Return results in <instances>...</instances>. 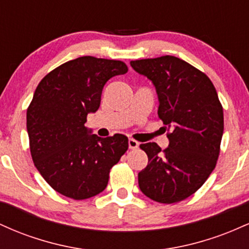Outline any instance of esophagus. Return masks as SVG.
<instances>
[{
    "label": "esophagus",
    "instance_id": "esophagus-1",
    "mask_svg": "<svg viewBox=\"0 0 249 249\" xmlns=\"http://www.w3.org/2000/svg\"><path fill=\"white\" fill-rule=\"evenodd\" d=\"M138 146H139L138 142L134 141V139H128V147H130L131 150H136Z\"/></svg>",
    "mask_w": 249,
    "mask_h": 249
}]
</instances>
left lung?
Instances as JSON below:
<instances>
[{
	"instance_id": "obj_1",
	"label": "left lung",
	"mask_w": 249,
	"mask_h": 249,
	"mask_svg": "<svg viewBox=\"0 0 249 249\" xmlns=\"http://www.w3.org/2000/svg\"><path fill=\"white\" fill-rule=\"evenodd\" d=\"M156 87L158 116L170 131L168 147L142 144L147 166L138 173L139 188L161 204L181 201L204 185L216 165L224 133V110L211 79L174 56L131 61Z\"/></svg>"
}]
</instances>
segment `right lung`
Wrapping results in <instances>:
<instances>
[{
	"label": "right lung",
	"mask_w": 249,
	"mask_h": 249,
	"mask_svg": "<svg viewBox=\"0 0 249 249\" xmlns=\"http://www.w3.org/2000/svg\"><path fill=\"white\" fill-rule=\"evenodd\" d=\"M126 72L122 61L83 56L50 71L37 85L27 110L30 153L56 192L83 200L107 187L128 139L119 133L101 138L84 124L88 113L98 110L105 83Z\"/></svg>",
	"instance_id": "add662e5"
}]
</instances>
